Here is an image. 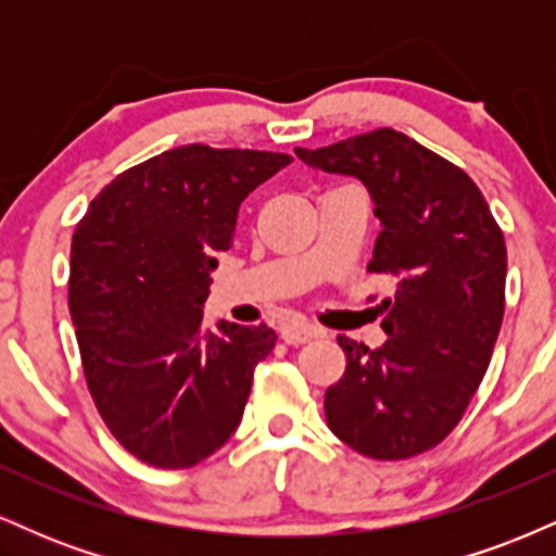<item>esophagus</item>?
Returning <instances> with one entry per match:
<instances>
[{
  "label": "esophagus",
  "mask_w": 556,
  "mask_h": 556,
  "mask_svg": "<svg viewBox=\"0 0 556 556\" xmlns=\"http://www.w3.org/2000/svg\"><path fill=\"white\" fill-rule=\"evenodd\" d=\"M316 337H321V329L311 327V324L305 321H292L282 327V340L287 344H303V342H311L316 340Z\"/></svg>",
  "instance_id": "obj_1"
}]
</instances>
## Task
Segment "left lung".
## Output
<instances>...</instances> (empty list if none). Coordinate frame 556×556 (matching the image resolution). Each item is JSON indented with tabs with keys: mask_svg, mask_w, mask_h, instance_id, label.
<instances>
[{
	"mask_svg": "<svg viewBox=\"0 0 556 556\" xmlns=\"http://www.w3.org/2000/svg\"><path fill=\"white\" fill-rule=\"evenodd\" d=\"M295 154L366 185L381 222L368 271L397 282L381 300V348L337 340L348 368L324 397L327 424L374 460L416 457L460 424L489 368L504 316V235L460 167L392 127Z\"/></svg>",
	"mask_w": 556,
	"mask_h": 556,
	"instance_id": "8db88e82",
	"label": "left lung"
}]
</instances>
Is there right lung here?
I'll list each match as a JSON object with an SVG mask.
<instances>
[{"label":"right lung","mask_w":556,"mask_h":556,"mask_svg":"<svg viewBox=\"0 0 556 556\" xmlns=\"http://www.w3.org/2000/svg\"><path fill=\"white\" fill-rule=\"evenodd\" d=\"M292 156L190 143L130 167L73 235L70 316L106 429L138 460L193 468L240 426L269 327L203 324L238 208Z\"/></svg>","instance_id":"right-lung-1"}]
</instances>
